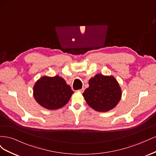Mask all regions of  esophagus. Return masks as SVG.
<instances>
[{"instance_id": "1", "label": "esophagus", "mask_w": 156, "mask_h": 156, "mask_svg": "<svg viewBox=\"0 0 156 156\" xmlns=\"http://www.w3.org/2000/svg\"><path fill=\"white\" fill-rule=\"evenodd\" d=\"M84 88H82L81 89L78 90V91H79L80 92H81V93H83V92H84Z\"/></svg>"}]
</instances>
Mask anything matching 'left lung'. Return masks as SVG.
<instances>
[{"mask_svg":"<svg viewBox=\"0 0 156 156\" xmlns=\"http://www.w3.org/2000/svg\"><path fill=\"white\" fill-rule=\"evenodd\" d=\"M88 84L83 95L87 104L95 111H108L120 101L122 90L113 76L97 74L89 80Z\"/></svg>","mask_w":156,"mask_h":156,"instance_id":"left-lung-1","label":"left lung"}]
</instances>
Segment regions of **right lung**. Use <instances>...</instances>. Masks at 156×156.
Masks as SVG:
<instances>
[{
  "instance_id": "right-lung-1",
  "label": "right lung",
  "mask_w": 156,
  "mask_h": 156,
  "mask_svg": "<svg viewBox=\"0 0 156 156\" xmlns=\"http://www.w3.org/2000/svg\"><path fill=\"white\" fill-rule=\"evenodd\" d=\"M73 91L65 80L58 75L44 76L33 88V95L39 104L49 110L58 109L66 105Z\"/></svg>"
}]
</instances>
